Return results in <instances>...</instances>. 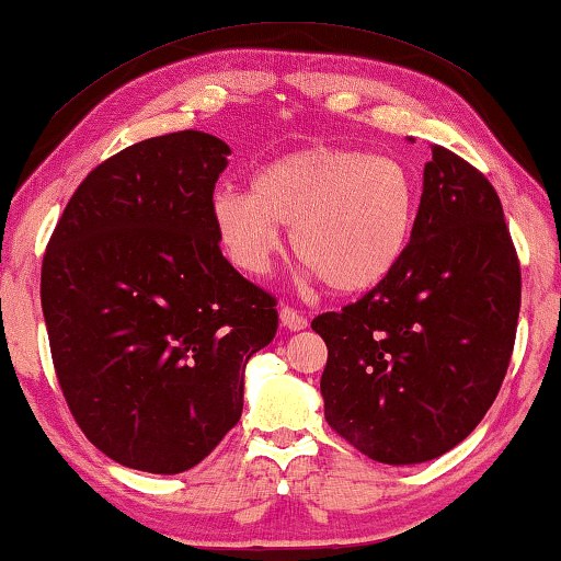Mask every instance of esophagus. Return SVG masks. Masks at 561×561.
Instances as JSON below:
<instances>
[{
	"mask_svg": "<svg viewBox=\"0 0 561 561\" xmlns=\"http://www.w3.org/2000/svg\"><path fill=\"white\" fill-rule=\"evenodd\" d=\"M280 324L290 332H298V330H304V327L309 324V319L304 317L301 311H296L294 307H288V304H283V307H280Z\"/></svg>",
	"mask_w": 561,
	"mask_h": 561,
	"instance_id": "1",
	"label": "esophagus"
}]
</instances>
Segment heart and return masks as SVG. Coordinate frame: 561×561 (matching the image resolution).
<instances>
[{
  "label": "heart",
  "instance_id": "heart-1",
  "mask_svg": "<svg viewBox=\"0 0 561 561\" xmlns=\"http://www.w3.org/2000/svg\"><path fill=\"white\" fill-rule=\"evenodd\" d=\"M216 234L231 263L265 273L290 247L337 294L383 283L410 250L417 224V183L394 157L345 147H309L254 172L250 191L224 187L210 203Z\"/></svg>",
  "mask_w": 561,
  "mask_h": 561
}]
</instances>
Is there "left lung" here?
Returning <instances> with one entry per match:
<instances>
[{
	"instance_id": "left-lung-1",
	"label": "left lung",
	"mask_w": 561,
	"mask_h": 561,
	"mask_svg": "<svg viewBox=\"0 0 561 561\" xmlns=\"http://www.w3.org/2000/svg\"><path fill=\"white\" fill-rule=\"evenodd\" d=\"M518 311L520 263L497 191L467 159L433 147L402 263L311 322L327 345V423L381 463L443 456L503 387Z\"/></svg>"
}]
</instances>
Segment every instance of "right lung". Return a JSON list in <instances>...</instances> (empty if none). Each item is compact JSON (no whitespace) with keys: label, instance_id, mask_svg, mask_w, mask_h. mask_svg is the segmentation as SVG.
<instances>
[{"label":"right lung","instance_id":"right-lung-1","mask_svg":"<svg viewBox=\"0 0 561 561\" xmlns=\"http://www.w3.org/2000/svg\"><path fill=\"white\" fill-rule=\"evenodd\" d=\"M231 149L178 130L82 180L48 239L41 304L69 412L113 461L201 463L242 417L244 366L278 332L275 296L218 244L214 187Z\"/></svg>","mask_w":561,"mask_h":561}]
</instances>
